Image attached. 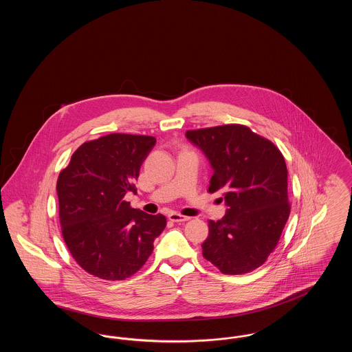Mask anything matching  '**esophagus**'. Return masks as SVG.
Listing matches in <instances>:
<instances>
[{"mask_svg": "<svg viewBox=\"0 0 352 352\" xmlns=\"http://www.w3.org/2000/svg\"><path fill=\"white\" fill-rule=\"evenodd\" d=\"M168 219H170L171 221H174V223H182V221L190 220L188 217H184V215H181V214H178V212H170V214H168Z\"/></svg>", "mask_w": 352, "mask_h": 352, "instance_id": "34e87169", "label": "esophagus"}]
</instances>
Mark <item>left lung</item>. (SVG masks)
Listing matches in <instances>:
<instances>
[{
    "mask_svg": "<svg viewBox=\"0 0 352 352\" xmlns=\"http://www.w3.org/2000/svg\"><path fill=\"white\" fill-rule=\"evenodd\" d=\"M186 137L212 166L208 191L221 192L228 207L223 219L208 221L203 257L224 274L250 273L267 261L290 214L284 155L239 124L187 131Z\"/></svg>",
    "mask_w": 352,
    "mask_h": 352,
    "instance_id": "left-lung-1",
    "label": "left lung"
}]
</instances>
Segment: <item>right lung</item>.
Here are the masks:
<instances>
[{
  "label": "right lung",
  "mask_w": 352,
  "mask_h": 352,
  "mask_svg": "<svg viewBox=\"0 0 352 352\" xmlns=\"http://www.w3.org/2000/svg\"><path fill=\"white\" fill-rule=\"evenodd\" d=\"M151 135L111 133L87 141L58 177L59 220L68 251L89 274L118 281L142 268L166 227L124 201L153 146Z\"/></svg>",
  "instance_id": "right-lung-1"
}]
</instances>
